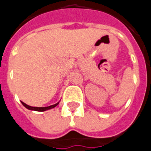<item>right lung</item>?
Returning <instances> with one entry per match:
<instances>
[{
	"mask_svg": "<svg viewBox=\"0 0 151 151\" xmlns=\"http://www.w3.org/2000/svg\"><path fill=\"white\" fill-rule=\"evenodd\" d=\"M22 104L26 108L29 109V110H33V111H46V110H49V109H52V108L55 107L58 103L52 105V106H46V107H35V106H28V105H27L26 103H24L23 101H22Z\"/></svg>",
	"mask_w": 151,
	"mask_h": 151,
	"instance_id": "obj_1",
	"label": "right lung"
}]
</instances>
